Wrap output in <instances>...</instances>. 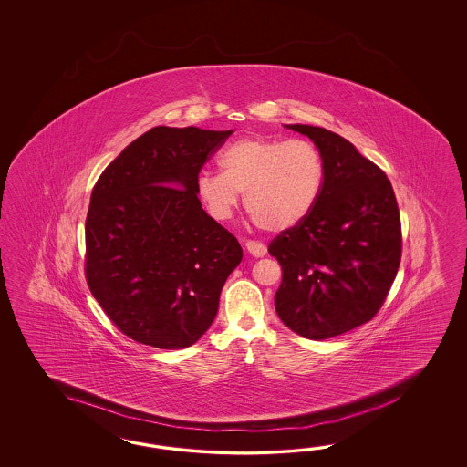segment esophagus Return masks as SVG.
I'll list each match as a JSON object with an SVG mask.
<instances>
[{"label":"esophagus","instance_id":"obj_1","mask_svg":"<svg viewBox=\"0 0 467 467\" xmlns=\"http://www.w3.org/2000/svg\"><path fill=\"white\" fill-rule=\"evenodd\" d=\"M245 247H247L248 252H250L254 257H264V255L267 254V247H265L262 242H257V240H247Z\"/></svg>","mask_w":467,"mask_h":467}]
</instances>
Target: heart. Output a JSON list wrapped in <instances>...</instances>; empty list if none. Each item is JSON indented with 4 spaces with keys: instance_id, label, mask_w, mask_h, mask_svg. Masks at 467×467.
Masks as SVG:
<instances>
[{
    "instance_id": "b5f03b06",
    "label": "heart",
    "mask_w": 467,
    "mask_h": 467,
    "mask_svg": "<svg viewBox=\"0 0 467 467\" xmlns=\"http://www.w3.org/2000/svg\"><path fill=\"white\" fill-rule=\"evenodd\" d=\"M222 171L202 170L195 179L200 202L215 220H229L240 192L260 229L284 232L308 217L324 185V161L307 140L250 137L219 155Z\"/></svg>"
}]
</instances>
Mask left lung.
<instances>
[{"instance_id":"1","label":"left lung","mask_w":467,"mask_h":467,"mask_svg":"<svg viewBox=\"0 0 467 467\" xmlns=\"http://www.w3.org/2000/svg\"><path fill=\"white\" fill-rule=\"evenodd\" d=\"M285 127L317 147L324 185L307 219L268 245L282 267L275 310L298 336L324 340L382 307L400 264V215L386 173L348 140L312 125Z\"/></svg>"}]
</instances>
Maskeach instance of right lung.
I'll return each mask as SVG.
<instances>
[{"mask_svg": "<svg viewBox=\"0 0 467 467\" xmlns=\"http://www.w3.org/2000/svg\"><path fill=\"white\" fill-rule=\"evenodd\" d=\"M234 130L155 127L95 183L85 275L117 327L151 348L195 344L242 260L237 238L202 209L195 179Z\"/></svg>", "mask_w": 467, "mask_h": 467, "instance_id": "add662e5", "label": "right lung"}]
</instances>
